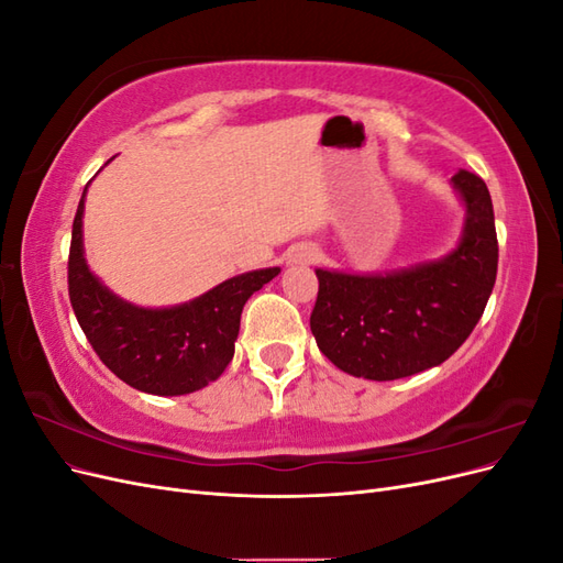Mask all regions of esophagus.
Wrapping results in <instances>:
<instances>
[{"instance_id":"esophagus-1","label":"esophagus","mask_w":563,"mask_h":563,"mask_svg":"<svg viewBox=\"0 0 563 563\" xmlns=\"http://www.w3.org/2000/svg\"><path fill=\"white\" fill-rule=\"evenodd\" d=\"M319 258V249L314 244H298L291 251H288V263H298V265H308Z\"/></svg>"}]
</instances>
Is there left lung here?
<instances>
[{
  "label": "left lung",
  "mask_w": 563,
  "mask_h": 563,
  "mask_svg": "<svg viewBox=\"0 0 563 563\" xmlns=\"http://www.w3.org/2000/svg\"><path fill=\"white\" fill-rule=\"evenodd\" d=\"M465 203L457 246L432 263L385 275L317 269L310 329L319 350L366 380H397L446 362L482 319L498 272L496 218L486 183L460 168Z\"/></svg>",
  "instance_id": "obj_1"
}]
</instances>
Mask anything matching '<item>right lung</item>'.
<instances>
[{
    "instance_id": "right-lung-1",
    "label": "right lung",
    "mask_w": 563,
    "mask_h": 563,
    "mask_svg": "<svg viewBox=\"0 0 563 563\" xmlns=\"http://www.w3.org/2000/svg\"><path fill=\"white\" fill-rule=\"evenodd\" d=\"M84 187L73 223L67 288L84 335L119 380L159 397L190 395L218 380L234 354L246 300L279 267L244 272L174 308H139L114 296L84 258Z\"/></svg>"
}]
</instances>
